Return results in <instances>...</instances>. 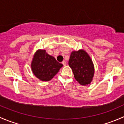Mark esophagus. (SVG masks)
Returning a JSON list of instances; mask_svg holds the SVG:
<instances>
[{"label": "esophagus", "instance_id": "obj_1", "mask_svg": "<svg viewBox=\"0 0 124 124\" xmlns=\"http://www.w3.org/2000/svg\"><path fill=\"white\" fill-rule=\"evenodd\" d=\"M62 64H63L64 66H65L66 65H67V62H66V61H63V62H62Z\"/></svg>", "mask_w": 124, "mask_h": 124}]
</instances>
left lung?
Wrapping results in <instances>:
<instances>
[{"mask_svg": "<svg viewBox=\"0 0 124 124\" xmlns=\"http://www.w3.org/2000/svg\"><path fill=\"white\" fill-rule=\"evenodd\" d=\"M74 78L81 85L90 84L94 76V65L89 55L83 49L72 51L68 62Z\"/></svg>", "mask_w": 124, "mask_h": 124, "instance_id": "left-lung-1", "label": "left lung"}]
</instances>
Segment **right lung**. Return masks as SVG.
<instances>
[{"label": "right lung", "mask_w": 124, "mask_h": 124, "mask_svg": "<svg viewBox=\"0 0 124 124\" xmlns=\"http://www.w3.org/2000/svg\"><path fill=\"white\" fill-rule=\"evenodd\" d=\"M63 65L57 62L46 50L39 49L35 53L31 62L33 74L40 80L47 82L54 77Z\"/></svg>", "instance_id": "obj_1"}]
</instances>
